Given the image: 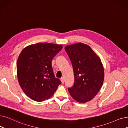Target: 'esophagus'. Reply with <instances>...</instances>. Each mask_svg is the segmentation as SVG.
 Here are the masks:
<instances>
[{
    "label": "esophagus",
    "instance_id": "obj_1",
    "mask_svg": "<svg viewBox=\"0 0 128 128\" xmlns=\"http://www.w3.org/2000/svg\"><path fill=\"white\" fill-rule=\"evenodd\" d=\"M60 81H61V82H62V84H64V82H65V80H64V78L63 77L60 78Z\"/></svg>",
    "mask_w": 128,
    "mask_h": 128
}]
</instances>
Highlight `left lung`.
<instances>
[{
    "mask_svg": "<svg viewBox=\"0 0 128 128\" xmlns=\"http://www.w3.org/2000/svg\"><path fill=\"white\" fill-rule=\"evenodd\" d=\"M65 50L73 66L75 82L68 90L76 101L85 103L95 97L102 86L104 68L101 60L87 44L77 43Z\"/></svg>",
    "mask_w": 128,
    "mask_h": 128,
    "instance_id": "1",
    "label": "left lung"
}]
</instances>
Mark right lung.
<instances>
[{
  "label": "right lung",
  "mask_w": 128,
  "mask_h": 128,
  "mask_svg": "<svg viewBox=\"0 0 128 128\" xmlns=\"http://www.w3.org/2000/svg\"><path fill=\"white\" fill-rule=\"evenodd\" d=\"M61 44L38 43L24 48L18 57L16 74L26 95L36 102L52 97L61 82L55 78L52 60L62 49Z\"/></svg>",
  "instance_id": "1"
}]
</instances>
